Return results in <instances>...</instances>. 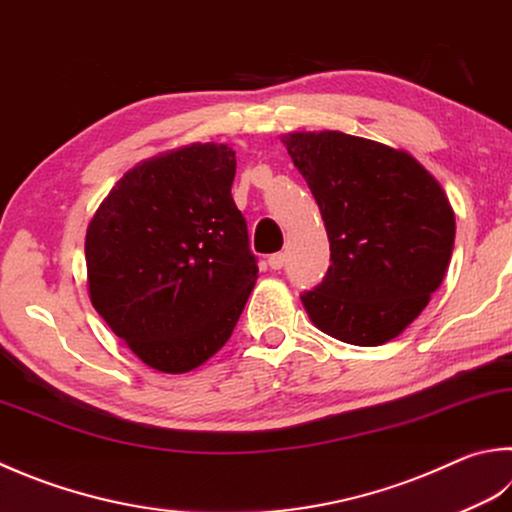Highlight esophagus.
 I'll list each match as a JSON object with an SVG mask.
<instances>
[{"label":"esophagus","instance_id":"1","mask_svg":"<svg viewBox=\"0 0 512 512\" xmlns=\"http://www.w3.org/2000/svg\"><path fill=\"white\" fill-rule=\"evenodd\" d=\"M267 263H269V267H272V269H283L285 267V254H281V252L272 254V256H269Z\"/></svg>","mask_w":512,"mask_h":512}]
</instances>
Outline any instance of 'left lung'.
I'll list each match as a JSON object with an SVG mask.
<instances>
[{
	"label": "left lung",
	"mask_w": 512,
	"mask_h": 512,
	"mask_svg": "<svg viewBox=\"0 0 512 512\" xmlns=\"http://www.w3.org/2000/svg\"><path fill=\"white\" fill-rule=\"evenodd\" d=\"M321 209L330 260L301 296L318 330L383 345L406 330L448 272L455 211L437 178L408 151L341 131L283 136Z\"/></svg>",
	"instance_id": "obj_1"
}]
</instances>
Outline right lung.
<instances>
[{"mask_svg": "<svg viewBox=\"0 0 512 512\" xmlns=\"http://www.w3.org/2000/svg\"><path fill=\"white\" fill-rule=\"evenodd\" d=\"M234 176L227 144L165 151L124 173L86 227L91 303L153 370L182 374L209 361L256 285Z\"/></svg>", "mask_w": 512, "mask_h": 512, "instance_id": "add662e5", "label": "right lung"}]
</instances>
